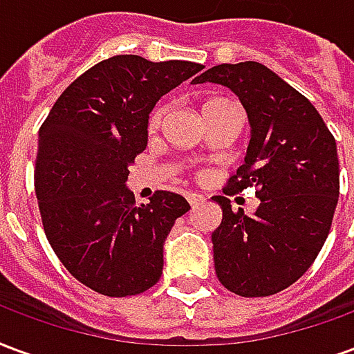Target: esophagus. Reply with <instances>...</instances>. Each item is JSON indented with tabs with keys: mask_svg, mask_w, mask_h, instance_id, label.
Returning <instances> with one entry per match:
<instances>
[{
	"mask_svg": "<svg viewBox=\"0 0 354 354\" xmlns=\"http://www.w3.org/2000/svg\"><path fill=\"white\" fill-rule=\"evenodd\" d=\"M185 197H187V201H189V205H192V207H197V205H201V203L205 201V197L199 195V193H187Z\"/></svg>",
	"mask_w": 354,
	"mask_h": 354,
	"instance_id": "obj_1",
	"label": "esophagus"
}]
</instances>
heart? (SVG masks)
Listing matches in <instances>:
<instances>
[{"instance_id":"1","label":"heart","mask_w":354,"mask_h":354,"mask_svg":"<svg viewBox=\"0 0 354 354\" xmlns=\"http://www.w3.org/2000/svg\"><path fill=\"white\" fill-rule=\"evenodd\" d=\"M220 104H227V100H222V98H216V100H210L205 106V108H210V106H220ZM165 113H167V106L161 104V106H157V108L149 113V119H147V129L153 132L157 131L159 127H161L162 119H165Z\"/></svg>"}]
</instances>
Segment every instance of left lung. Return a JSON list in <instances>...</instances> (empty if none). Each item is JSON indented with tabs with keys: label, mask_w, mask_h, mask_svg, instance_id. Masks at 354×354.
Segmentation results:
<instances>
[{
	"label": "left lung",
	"mask_w": 354,
	"mask_h": 354,
	"mask_svg": "<svg viewBox=\"0 0 354 354\" xmlns=\"http://www.w3.org/2000/svg\"><path fill=\"white\" fill-rule=\"evenodd\" d=\"M193 83L231 88L245 106L250 144L223 193L256 187L252 216L216 195L222 223L212 233L216 274L243 297L273 296L311 267L326 241L339 197L335 138L296 88L260 62L220 64Z\"/></svg>",
	"instance_id": "left-lung-1"
}]
</instances>
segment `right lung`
<instances>
[{"label":"right lung","instance_id":"obj_1","mask_svg":"<svg viewBox=\"0 0 354 354\" xmlns=\"http://www.w3.org/2000/svg\"><path fill=\"white\" fill-rule=\"evenodd\" d=\"M203 68L117 55L73 81L43 121L34 170L43 230L62 266L98 294L136 296L161 279L165 239L189 203L155 192L138 207L129 167L146 149L157 100Z\"/></svg>","mask_w":354,"mask_h":354}]
</instances>
